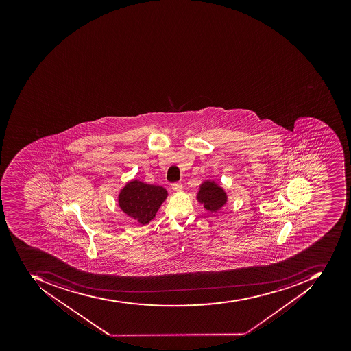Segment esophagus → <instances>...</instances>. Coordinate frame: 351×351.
Instances as JSON below:
<instances>
[{"label":"esophagus","instance_id":"34e87169","mask_svg":"<svg viewBox=\"0 0 351 351\" xmlns=\"http://www.w3.org/2000/svg\"><path fill=\"white\" fill-rule=\"evenodd\" d=\"M172 189L175 192H180L182 190V184L180 182H176V184H172Z\"/></svg>","mask_w":351,"mask_h":351}]
</instances>
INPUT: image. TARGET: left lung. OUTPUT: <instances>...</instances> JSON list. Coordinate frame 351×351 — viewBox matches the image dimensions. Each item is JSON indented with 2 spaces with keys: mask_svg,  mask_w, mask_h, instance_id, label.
<instances>
[{
  "mask_svg": "<svg viewBox=\"0 0 351 351\" xmlns=\"http://www.w3.org/2000/svg\"><path fill=\"white\" fill-rule=\"evenodd\" d=\"M197 199L208 212L217 213L228 203V194L215 180L206 179L199 186Z\"/></svg>",
  "mask_w": 351,
  "mask_h": 351,
  "instance_id": "obj_1",
  "label": "left lung"
}]
</instances>
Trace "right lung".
<instances>
[{"label": "right lung", "mask_w": 351, "mask_h": 351, "mask_svg": "<svg viewBox=\"0 0 351 351\" xmlns=\"http://www.w3.org/2000/svg\"><path fill=\"white\" fill-rule=\"evenodd\" d=\"M167 195L169 193L163 186L132 179L120 189L118 205L122 212L139 226H145L156 217Z\"/></svg>", "instance_id": "right-lung-1"}]
</instances>
